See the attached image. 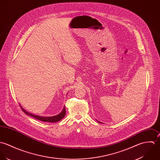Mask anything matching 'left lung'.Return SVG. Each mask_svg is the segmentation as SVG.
Listing matches in <instances>:
<instances>
[{
    "instance_id": "8db88e82",
    "label": "left lung",
    "mask_w": 160,
    "mask_h": 160,
    "mask_svg": "<svg viewBox=\"0 0 160 160\" xmlns=\"http://www.w3.org/2000/svg\"><path fill=\"white\" fill-rule=\"evenodd\" d=\"M98 122H99V121H98Z\"/></svg>"
}]
</instances>
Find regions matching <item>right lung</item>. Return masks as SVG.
I'll list each match as a JSON object with an SVG mask.
<instances>
[{"label": "right lung", "instance_id": "right-lung-1", "mask_svg": "<svg viewBox=\"0 0 160 160\" xmlns=\"http://www.w3.org/2000/svg\"><path fill=\"white\" fill-rule=\"evenodd\" d=\"M21 106V108L23 110V111L26 114H27L28 116H32V118L38 119V120H39V121H43V122H58V121H60L62 118H64V116H65V113H66V111H65V106L62 111V112L61 113H59V114L56 115V116H52V117H44V116H38V115H35V114H32L30 112H28V111H26L23 108L22 106L20 105Z\"/></svg>", "mask_w": 160, "mask_h": 160}]
</instances>
